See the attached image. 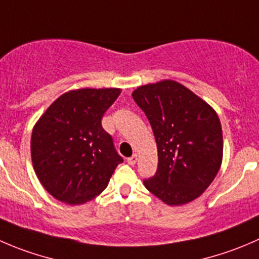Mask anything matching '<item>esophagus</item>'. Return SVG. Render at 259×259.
Here are the masks:
<instances>
[{"mask_svg": "<svg viewBox=\"0 0 259 259\" xmlns=\"http://www.w3.org/2000/svg\"><path fill=\"white\" fill-rule=\"evenodd\" d=\"M126 160H127V163H129L130 165H134L135 163H137V160H138V155H137V154H133L132 157L127 158Z\"/></svg>", "mask_w": 259, "mask_h": 259, "instance_id": "esophagus-1", "label": "esophagus"}]
</instances>
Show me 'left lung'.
Returning a JSON list of instances; mask_svg holds the SVG:
<instances>
[{"instance_id": "1", "label": "left lung", "mask_w": 259, "mask_h": 259, "mask_svg": "<svg viewBox=\"0 0 259 259\" xmlns=\"http://www.w3.org/2000/svg\"><path fill=\"white\" fill-rule=\"evenodd\" d=\"M133 99L157 143L158 168L144 180L147 190L170 206L197 199L222 165L223 132L215 110L170 79L138 87Z\"/></svg>"}]
</instances>
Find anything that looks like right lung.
I'll use <instances>...</instances> for the list:
<instances>
[{"label":"right lung","instance_id":"1","mask_svg":"<svg viewBox=\"0 0 259 259\" xmlns=\"http://www.w3.org/2000/svg\"><path fill=\"white\" fill-rule=\"evenodd\" d=\"M120 89H81L58 97L35 124L31 160L45 190L62 202L81 205L106 188L117 154L101 119Z\"/></svg>","mask_w":259,"mask_h":259}]
</instances>
